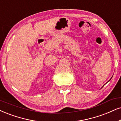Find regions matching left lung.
<instances>
[{"mask_svg":"<svg viewBox=\"0 0 121 121\" xmlns=\"http://www.w3.org/2000/svg\"><path fill=\"white\" fill-rule=\"evenodd\" d=\"M111 79H110V80H111Z\"/></svg>","mask_w":121,"mask_h":121,"instance_id":"1","label":"left lung"}]
</instances>
